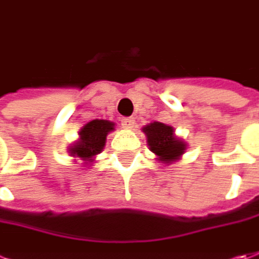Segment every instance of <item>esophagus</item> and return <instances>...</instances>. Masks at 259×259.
<instances>
[{
  "label": "esophagus",
  "mask_w": 259,
  "mask_h": 259,
  "mask_svg": "<svg viewBox=\"0 0 259 259\" xmlns=\"http://www.w3.org/2000/svg\"><path fill=\"white\" fill-rule=\"evenodd\" d=\"M121 125L124 126V128H126V130H131V128H134V125H135V119H134L133 117H125L121 119Z\"/></svg>",
  "instance_id": "1"
}]
</instances>
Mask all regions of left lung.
<instances>
[{
    "label": "left lung",
    "instance_id": "left-lung-1",
    "mask_svg": "<svg viewBox=\"0 0 259 259\" xmlns=\"http://www.w3.org/2000/svg\"><path fill=\"white\" fill-rule=\"evenodd\" d=\"M142 131L147 135L150 150L157 155V159L162 164L174 162L185 152L187 144L175 137L172 126L155 121L150 125L144 126Z\"/></svg>",
    "mask_w": 259,
    "mask_h": 259
}]
</instances>
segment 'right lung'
I'll use <instances>...</instances> for the list:
<instances>
[{
	"label": "right lung",
	"mask_w": 259,
	"mask_h": 259,
	"mask_svg": "<svg viewBox=\"0 0 259 259\" xmlns=\"http://www.w3.org/2000/svg\"><path fill=\"white\" fill-rule=\"evenodd\" d=\"M114 130V122L107 119H93L85 124L79 131V140L69 147L72 157L82 161H93L97 154L104 150L107 135Z\"/></svg>",
	"instance_id": "1"
}]
</instances>
